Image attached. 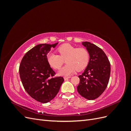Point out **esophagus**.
<instances>
[{
    "label": "esophagus",
    "mask_w": 131,
    "mask_h": 131,
    "mask_svg": "<svg viewBox=\"0 0 131 131\" xmlns=\"http://www.w3.org/2000/svg\"><path fill=\"white\" fill-rule=\"evenodd\" d=\"M70 78H71L70 77H64V79L65 80H67V79H69Z\"/></svg>",
    "instance_id": "obj_1"
}]
</instances>
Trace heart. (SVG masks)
I'll list each match as a JSON object with an SVG mask.
<instances>
[{"instance_id": "heart-1", "label": "heart", "mask_w": 131, "mask_h": 131, "mask_svg": "<svg viewBox=\"0 0 131 131\" xmlns=\"http://www.w3.org/2000/svg\"><path fill=\"white\" fill-rule=\"evenodd\" d=\"M59 54L49 52L47 54V61L49 65L55 69H59L66 59L67 64L59 71L61 75L68 76L77 70H81L88 65L90 53L84 47H77L70 44L64 43L58 47Z\"/></svg>"}]
</instances>
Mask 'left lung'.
Instances as JSON below:
<instances>
[{"instance_id":"8db88e82","label":"left lung","mask_w":131,"mask_h":131,"mask_svg":"<svg viewBox=\"0 0 131 131\" xmlns=\"http://www.w3.org/2000/svg\"><path fill=\"white\" fill-rule=\"evenodd\" d=\"M90 53V61L84 72L79 75L77 90L81 96L93 100L103 93L108 86L110 75V63L101 48L90 42H82Z\"/></svg>"}]
</instances>
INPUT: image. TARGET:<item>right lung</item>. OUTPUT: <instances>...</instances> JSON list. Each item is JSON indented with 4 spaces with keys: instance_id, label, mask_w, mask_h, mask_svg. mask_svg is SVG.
<instances>
[{
    "instance_id": "obj_1",
    "label": "right lung",
    "mask_w": 131,
    "mask_h": 131,
    "mask_svg": "<svg viewBox=\"0 0 131 131\" xmlns=\"http://www.w3.org/2000/svg\"><path fill=\"white\" fill-rule=\"evenodd\" d=\"M57 43L35 46L25 54L19 67V76L26 92L42 103L53 100L64 81L63 77H53L55 72L47 61V53Z\"/></svg>"
}]
</instances>
